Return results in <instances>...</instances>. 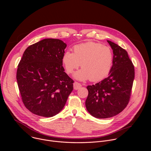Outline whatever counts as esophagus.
Instances as JSON below:
<instances>
[{
	"instance_id": "1",
	"label": "esophagus",
	"mask_w": 151,
	"mask_h": 151,
	"mask_svg": "<svg viewBox=\"0 0 151 151\" xmlns=\"http://www.w3.org/2000/svg\"><path fill=\"white\" fill-rule=\"evenodd\" d=\"M81 87H82V85L79 83H78L77 82H74V83H73V88H74L75 90H77L79 89Z\"/></svg>"
}]
</instances>
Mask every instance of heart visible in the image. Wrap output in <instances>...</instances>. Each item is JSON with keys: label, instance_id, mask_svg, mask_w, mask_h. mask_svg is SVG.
Here are the masks:
<instances>
[{"label": "heart", "instance_id": "1", "mask_svg": "<svg viewBox=\"0 0 151 151\" xmlns=\"http://www.w3.org/2000/svg\"><path fill=\"white\" fill-rule=\"evenodd\" d=\"M62 62L68 73L73 72L81 64V69L74 74L79 81H101L108 76L114 63V53L108 47L100 43L88 42L76 45L73 52L67 51L63 55Z\"/></svg>", "mask_w": 151, "mask_h": 151}]
</instances>
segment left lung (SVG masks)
Wrapping results in <instances>:
<instances>
[{
  "label": "left lung",
  "instance_id": "obj_1",
  "mask_svg": "<svg viewBox=\"0 0 151 151\" xmlns=\"http://www.w3.org/2000/svg\"><path fill=\"white\" fill-rule=\"evenodd\" d=\"M113 50L114 63L108 77L88 85L85 101L88 112L97 118H107L121 112L130 100L134 79V68L127 52L107 40Z\"/></svg>",
  "mask_w": 151,
  "mask_h": 151
}]
</instances>
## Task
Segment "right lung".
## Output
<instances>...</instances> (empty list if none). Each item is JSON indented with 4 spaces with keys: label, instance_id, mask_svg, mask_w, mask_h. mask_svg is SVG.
<instances>
[{
    "label": "right lung",
    "instance_id": "obj_1",
    "mask_svg": "<svg viewBox=\"0 0 151 151\" xmlns=\"http://www.w3.org/2000/svg\"><path fill=\"white\" fill-rule=\"evenodd\" d=\"M67 45L45 39L24 52L17 72L22 101L32 113L44 117L58 114L73 89L74 81L64 72L62 57Z\"/></svg>",
    "mask_w": 151,
    "mask_h": 151
}]
</instances>
